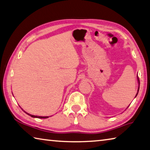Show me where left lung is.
I'll return each instance as SVG.
<instances>
[{
  "instance_id": "8db88e82",
  "label": "left lung",
  "mask_w": 150,
  "mask_h": 150,
  "mask_svg": "<svg viewBox=\"0 0 150 150\" xmlns=\"http://www.w3.org/2000/svg\"><path fill=\"white\" fill-rule=\"evenodd\" d=\"M138 83H139V87H138V92H137V93H136V96L138 95V91H139V88H140V80H139V78H138ZM135 96V97H136Z\"/></svg>"
}]
</instances>
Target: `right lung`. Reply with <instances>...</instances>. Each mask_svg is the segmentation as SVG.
Returning a JSON list of instances; mask_svg holds the SVG:
<instances>
[{"mask_svg": "<svg viewBox=\"0 0 150 150\" xmlns=\"http://www.w3.org/2000/svg\"><path fill=\"white\" fill-rule=\"evenodd\" d=\"M26 114H28V115H30L31 117H33V118H39V119H47V118H48L49 117H39V116H35V115H30L28 113V112H26L25 111H24Z\"/></svg>", "mask_w": 150, "mask_h": 150, "instance_id": "right-lung-1", "label": "right lung"}]
</instances>
